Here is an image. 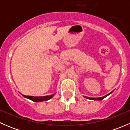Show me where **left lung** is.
Segmentation results:
<instances>
[{
    "mask_svg": "<svg viewBox=\"0 0 130 130\" xmlns=\"http://www.w3.org/2000/svg\"><path fill=\"white\" fill-rule=\"evenodd\" d=\"M111 92H112V91ZM111 93H109V94H107V95H104V96L101 97V98H88V97H86V96H84V97H85V98H87V99H92V100H102V99H104V98H105L106 96H107V95H108L109 94H111Z\"/></svg>",
    "mask_w": 130,
    "mask_h": 130,
    "instance_id": "8db88e82",
    "label": "left lung"
}]
</instances>
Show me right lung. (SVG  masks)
Instances as JSON below:
<instances>
[{
	"mask_svg": "<svg viewBox=\"0 0 130 130\" xmlns=\"http://www.w3.org/2000/svg\"><path fill=\"white\" fill-rule=\"evenodd\" d=\"M23 95V94H22ZM55 95V94H52V95H46V96H42V97H35V96H29V95H23V96L25 97V98H27V99H30V100L32 101L35 102H41V101H47L49 100L50 99L52 98L53 95Z\"/></svg>",
	"mask_w": 130,
	"mask_h": 130,
	"instance_id": "right-lung-1",
	"label": "right lung"
}]
</instances>
